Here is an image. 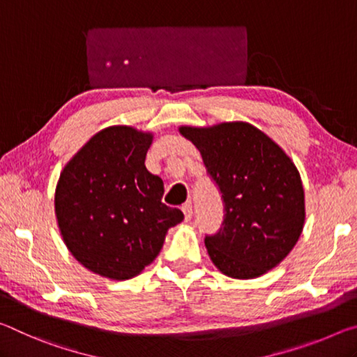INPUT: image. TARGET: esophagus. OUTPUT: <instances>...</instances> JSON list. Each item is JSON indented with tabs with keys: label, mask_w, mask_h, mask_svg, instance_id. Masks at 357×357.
I'll use <instances>...</instances> for the list:
<instances>
[{
	"label": "esophagus",
	"mask_w": 357,
	"mask_h": 357,
	"mask_svg": "<svg viewBox=\"0 0 357 357\" xmlns=\"http://www.w3.org/2000/svg\"><path fill=\"white\" fill-rule=\"evenodd\" d=\"M182 212H183V215H185V220H186V221L192 218V206H191L190 201L183 204V206H182Z\"/></svg>",
	"instance_id": "34e87169"
}]
</instances>
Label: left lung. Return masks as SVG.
<instances>
[{
    "label": "left lung",
    "mask_w": 357,
    "mask_h": 357,
    "mask_svg": "<svg viewBox=\"0 0 357 357\" xmlns=\"http://www.w3.org/2000/svg\"><path fill=\"white\" fill-rule=\"evenodd\" d=\"M201 151L223 201V223L206 234L210 259L232 278H255L278 266L299 241L305 204L301 175L284 151L250 123L182 126Z\"/></svg>",
    "instance_id": "8db88e82"
}]
</instances>
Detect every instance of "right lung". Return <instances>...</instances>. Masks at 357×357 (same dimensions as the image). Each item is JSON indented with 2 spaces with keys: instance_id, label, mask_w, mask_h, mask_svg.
<instances>
[{
  "instance_id": "add662e5",
  "label": "right lung",
  "mask_w": 357,
  "mask_h": 357,
  "mask_svg": "<svg viewBox=\"0 0 357 357\" xmlns=\"http://www.w3.org/2000/svg\"><path fill=\"white\" fill-rule=\"evenodd\" d=\"M151 134L110 126L95 134L63 169L55 213L63 241L82 266L128 280L162 248L182 210L161 202L165 185L145 167Z\"/></svg>"
}]
</instances>
